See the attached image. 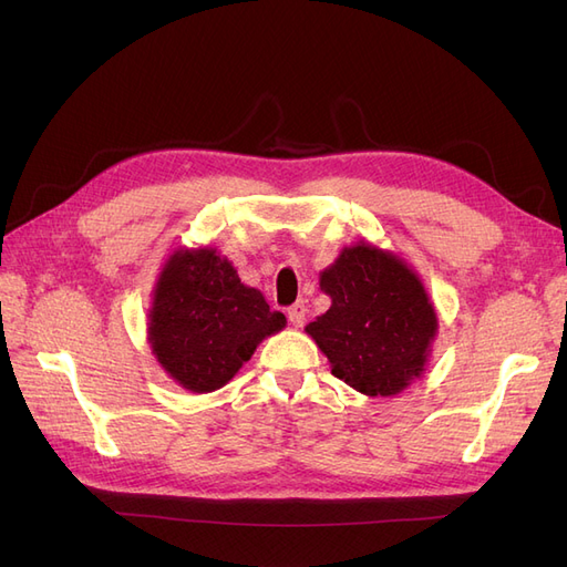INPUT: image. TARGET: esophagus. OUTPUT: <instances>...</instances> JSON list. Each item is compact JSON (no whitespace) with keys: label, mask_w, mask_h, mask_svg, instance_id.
<instances>
[{"label":"esophagus","mask_w":567,"mask_h":567,"mask_svg":"<svg viewBox=\"0 0 567 567\" xmlns=\"http://www.w3.org/2000/svg\"><path fill=\"white\" fill-rule=\"evenodd\" d=\"M305 317H307V307H305V302H296V305H290L288 307V321L293 323V326H300L305 323Z\"/></svg>","instance_id":"esophagus-1"}]
</instances>
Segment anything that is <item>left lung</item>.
Segmentation results:
<instances>
[{
  "label": "left lung",
  "mask_w": 567,
  "mask_h": 567,
  "mask_svg": "<svg viewBox=\"0 0 567 567\" xmlns=\"http://www.w3.org/2000/svg\"><path fill=\"white\" fill-rule=\"evenodd\" d=\"M331 307L305 331L331 373L369 398H392L425 371L437 312L419 274L400 255L359 241L319 274Z\"/></svg>",
  "instance_id": "obj_1"
}]
</instances>
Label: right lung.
Segmentation results:
<instances>
[{
	"mask_svg": "<svg viewBox=\"0 0 567 567\" xmlns=\"http://www.w3.org/2000/svg\"><path fill=\"white\" fill-rule=\"evenodd\" d=\"M148 346L158 364L188 392L227 385L257 346L286 329L265 296L246 286L217 248H177L153 286Z\"/></svg>",
	"mask_w": 567,
	"mask_h": 567,
	"instance_id": "obj_1",
	"label": "right lung"
}]
</instances>
